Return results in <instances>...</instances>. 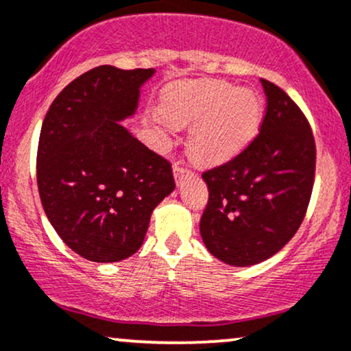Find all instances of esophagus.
<instances>
[{"instance_id":"34e87169","label":"esophagus","mask_w":351,"mask_h":351,"mask_svg":"<svg viewBox=\"0 0 351 351\" xmlns=\"http://www.w3.org/2000/svg\"><path fill=\"white\" fill-rule=\"evenodd\" d=\"M173 175H175V180L176 181H181L183 180V176H188V175H193V171L189 170V168L184 167V165H181L180 162L173 165Z\"/></svg>"}]
</instances>
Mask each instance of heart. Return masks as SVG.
Returning a JSON list of instances; mask_svg holds the SVG:
<instances>
[{
    "label": "heart",
    "mask_w": 351,
    "mask_h": 351,
    "mask_svg": "<svg viewBox=\"0 0 351 351\" xmlns=\"http://www.w3.org/2000/svg\"><path fill=\"white\" fill-rule=\"evenodd\" d=\"M263 101L252 88H235L223 80L180 82L163 91L158 125L188 128L189 155L202 165L232 160L258 134Z\"/></svg>",
    "instance_id": "obj_1"
}]
</instances>
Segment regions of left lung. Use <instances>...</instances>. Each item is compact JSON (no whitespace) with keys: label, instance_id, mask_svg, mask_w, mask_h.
<instances>
[{"label":"left lung","instance_id":"left-lung-1","mask_svg":"<svg viewBox=\"0 0 351 351\" xmlns=\"http://www.w3.org/2000/svg\"><path fill=\"white\" fill-rule=\"evenodd\" d=\"M267 112L237 157L202 173L209 201L199 230L206 248L232 267H250L294 237L309 206L315 142L309 121L280 86L261 78Z\"/></svg>","mask_w":351,"mask_h":351}]
</instances>
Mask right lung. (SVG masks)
Segmentation results:
<instances>
[{
	"instance_id": "add662e5",
	"label": "right lung",
	"mask_w": 351,
	"mask_h": 351,
	"mask_svg": "<svg viewBox=\"0 0 351 351\" xmlns=\"http://www.w3.org/2000/svg\"><path fill=\"white\" fill-rule=\"evenodd\" d=\"M154 73L96 66L63 88L42 122V206L63 242L96 263L134 255L152 210L175 189L171 163L121 125Z\"/></svg>"
}]
</instances>
